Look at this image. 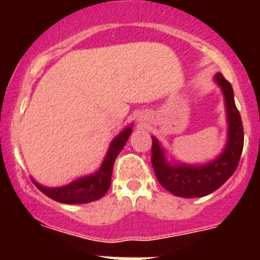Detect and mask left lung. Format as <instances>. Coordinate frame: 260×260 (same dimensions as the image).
<instances>
[{
    "label": "left lung",
    "mask_w": 260,
    "mask_h": 260,
    "mask_svg": "<svg viewBox=\"0 0 260 260\" xmlns=\"http://www.w3.org/2000/svg\"><path fill=\"white\" fill-rule=\"evenodd\" d=\"M224 96L228 138L221 152L204 164H186L171 157L157 138L152 137V167L160 185L181 198H199L211 194L234 173L243 148V127L240 112L234 104L232 84L221 73L213 75Z\"/></svg>",
    "instance_id": "1"
}]
</instances>
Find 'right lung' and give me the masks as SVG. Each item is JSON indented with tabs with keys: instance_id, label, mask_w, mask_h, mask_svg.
I'll use <instances>...</instances> for the list:
<instances>
[{
	"instance_id": "1",
	"label": "right lung",
	"mask_w": 260,
	"mask_h": 260,
	"mask_svg": "<svg viewBox=\"0 0 260 260\" xmlns=\"http://www.w3.org/2000/svg\"><path fill=\"white\" fill-rule=\"evenodd\" d=\"M133 133V125H128L110 142L104 160L98 171L79 177L70 183L58 187H48L34 181L38 189L53 201L65 204H83L103 198L110 187L113 164L118 153L122 151L128 137Z\"/></svg>"
}]
</instances>
